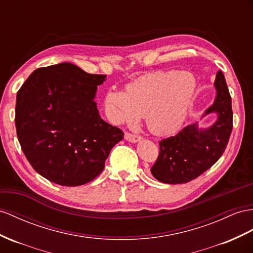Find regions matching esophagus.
I'll use <instances>...</instances> for the list:
<instances>
[{
	"instance_id": "esophagus-1",
	"label": "esophagus",
	"mask_w": 253,
	"mask_h": 253,
	"mask_svg": "<svg viewBox=\"0 0 253 253\" xmlns=\"http://www.w3.org/2000/svg\"><path fill=\"white\" fill-rule=\"evenodd\" d=\"M125 139L129 142H131V143H135V142H139L141 141V137L140 135H137V134H132V133H129V132H126L125 133Z\"/></svg>"
}]
</instances>
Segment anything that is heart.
I'll list each match as a JSON object with an SVG mask.
<instances>
[{
  "mask_svg": "<svg viewBox=\"0 0 253 253\" xmlns=\"http://www.w3.org/2000/svg\"><path fill=\"white\" fill-rule=\"evenodd\" d=\"M196 89V78L188 71H157L128 84L125 92L110 89L105 105L114 124L133 125L144 116L153 133L169 135L184 124Z\"/></svg>",
  "mask_w": 253,
  "mask_h": 253,
  "instance_id": "1",
  "label": "heart"
}]
</instances>
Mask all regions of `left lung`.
<instances>
[{
  "instance_id": "8db88e82",
  "label": "left lung",
  "mask_w": 253,
  "mask_h": 253,
  "mask_svg": "<svg viewBox=\"0 0 253 253\" xmlns=\"http://www.w3.org/2000/svg\"><path fill=\"white\" fill-rule=\"evenodd\" d=\"M216 98L202 118L217 114L213 124L199 128L198 123L184 127L174 137L159 142L160 152L152 167L153 176L161 183L185 184L209 170L222 156L233 128L231 96L221 71L213 83Z\"/></svg>"
}]
</instances>
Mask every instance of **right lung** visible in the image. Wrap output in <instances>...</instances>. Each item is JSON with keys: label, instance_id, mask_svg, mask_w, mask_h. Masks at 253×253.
<instances>
[{"label": "right lung", "instance_id": "obj_1", "mask_svg": "<svg viewBox=\"0 0 253 253\" xmlns=\"http://www.w3.org/2000/svg\"><path fill=\"white\" fill-rule=\"evenodd\" d=\"M105 75L71 63L34 70L17 93L19 143L33 169L50 182L80 186L98 176L124 138L103 121L94 100Z\"/></svg>", "mask_w": 253, "mask_h": 253}]
</instances>
